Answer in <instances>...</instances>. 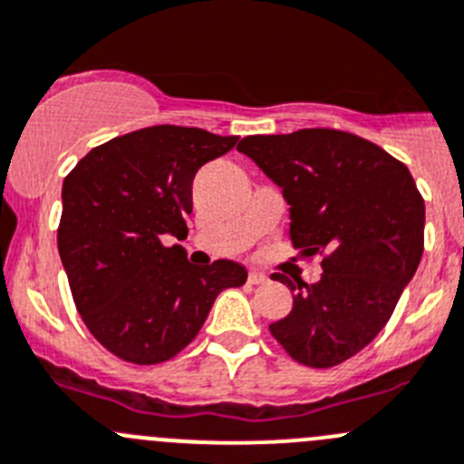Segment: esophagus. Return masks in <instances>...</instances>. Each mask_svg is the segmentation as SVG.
Returning a JSON list of instances; mask_svg holds the SVG:
<instances>
[{
	"instance_id": "obj_1",
	"label": "esophagus",
	"mask_w": 464,
	"mask_h": 464,
	"mask_svg": "<svg viewBox=\"0 0 464 464\" xmlns=\"http://www.w3.org/2000/svg\"><path fill=\"white\" fill-rule=\"evenodd\" d=\"M248 282H250V285H264V282H266V276H264V273H259V271H250L248 273Z\"/></svg>"
}]
</instances>
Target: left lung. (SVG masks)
Listing matches in <instances>:
<instances>
[{"instance_id":"obj_1","label":"left lung","mask_w":464,"mask_h":464,"mask_svg":"<svg viewBox=\"0 0 464 464\" xmlns=\"http://www.w3.org/2000/svg\"><path fill=\"white\" fill-rule=\"evenodd\" d=\"M289 205V237L321 253V280L294 282V307L268 325L305 367L328 369L385 328L423 255V198L408 166L367 139L339 130L246 136L237 145Z\"/></svg>"}]
</instances>
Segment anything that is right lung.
Returning a JSON list of instances; mask_svg holds the SVG:
<instances>
[{"label":"right lung","mask_w":464,"mask_h":464,"mask_svg":"<svg viewBox=\"0 0 464 464\" xmlns=\"http://www.w3.org/2000/svg\"><path fill=\"white\" fill-rule=\"evenodd\" d=\"M239 136L157 125L92 148L63 179L59 255L92 337L134 364H159L196 339L227 286L248 277L218 259L198 268L187 239L198 169Z\"/></svg>","instance_id":"add662e5"}]
</instances>
